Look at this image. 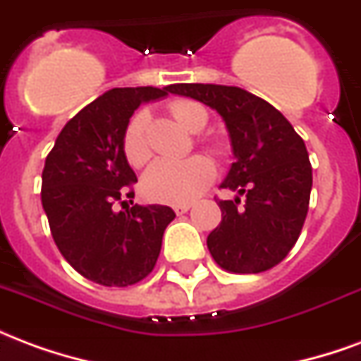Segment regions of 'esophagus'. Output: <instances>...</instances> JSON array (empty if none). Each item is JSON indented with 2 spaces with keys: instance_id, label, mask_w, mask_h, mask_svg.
Here are the masks:
<instances>
[{
  "instance_id": "1",
  "label": "esophagus",
  "mask_w": 361,
  "mask_h": 361,
  "mask_svg": "<svg viewBox=\"0 0 361 361\" xmlns=\"http://www.w3.org/2000/svg\"><path fill=\"white\" fill-rule=\"evenodd\" d=\"M191 209V204L189 203H183V204H173V211H176V214H185V212Z\"/></svg>"
}]
</instances>
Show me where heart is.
Here are the masks:
<instances>
[{
  "mask_svg": "<svg viewBox=\"0 0 361 361\" xmlns=\"http://www.w3.org/2000/svg\"><path fill=\"white\" fill-rule=\"evenodd\" d=\"M172 116L181 127L189 131H201L207 123L203 106L189 100L172 104ZM147 111L141 110L129 119L123 133V154L135 168L142 166L150 158L149 145L145 139ZM214 164L211 158L195 157L183 160H158L142 176V193L157 203L183 204L203 193L214 180Z\"/></svg>",
  "mask_w": 361,
  "mask_h": 361,
  "instance_id": "obj_1",
  "label": "heart"
}]
</instances>
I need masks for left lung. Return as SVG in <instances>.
I'll list each match as a JSON object with an SVG mask.
<instances>
[{"label":"left lung","instance_id":"8db88e82","mask_svg":"<svg viewBox=\"0 0 361 361\" xmlns=\"http://www.w3.org/2000/svg\"><path fill=\"white\" fill-rule=\"evenodd\" d=\"M170 92L219 111L230 135L235 160L220 188L238 195L219 201L222 220L207 238L212 259L240 274L279 265L298 242L310 207L313 176L303 139L274 106L240 87L181 82Z\"/></svg>","mask_w":361,"mask_h":361}]
</instances>
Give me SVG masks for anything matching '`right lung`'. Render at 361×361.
<instances>
[{"label": "right lung", "instance_id": "obj_1", "mask_svg": "<svg viewBox=\"0 0 361 361\" xmlns=\"http://www.w3.org/2000/svg\"><path fill=\"white\" fill-rule=\"evenodd\" d=\"M170 87L111 89L69 119L46 158L42 207L54 242L75 271L102 286H131L149 276L176 212L164 204L116 211L137 181L123 154L129 118ZM126 201L121 203V207Z\"/></svg>", "mask_w": 361, "mask_h": 361}]
</instances>
